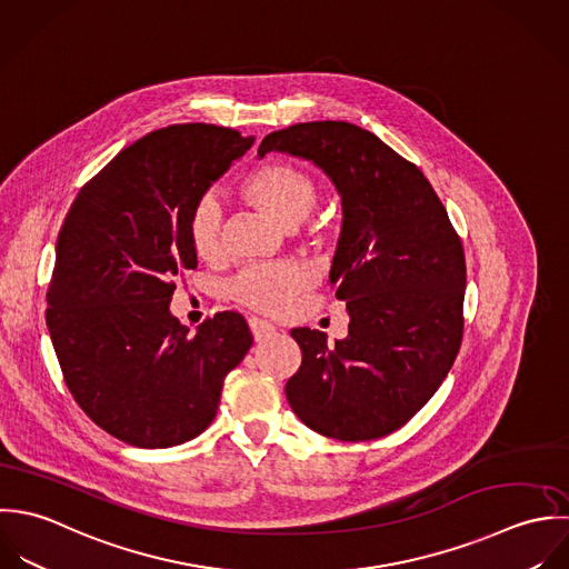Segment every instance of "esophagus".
Masks as SVG:
<instances>
[{"label": "esophagus", "instance_id": "34e87169", "mask_svg": "<svg viewBox=\"0 0 569 569\" xmlns=\"http://www.w3.org/2000/svg\"><path fill=\"white\" fill-rule=\"evenodd\" d=\"M248 328H250V332H252V339L257 342L268 341V339L277 332L272 323H268V321H263V319H257V317L248 319Z\"/></svg>", "mask_w": 569, "mask_h": 569}]
</instances>
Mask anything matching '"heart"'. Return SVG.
<instances>
[{
    "label": "heart",
    "instance_id": "b5f03b06",
    "mask_svg": "<svg viewBox=\"0 0 569 569\" xmlns=\"http://www.w3.org/2000/svg\"><path fill=\"white\" fill-rule=\"evenodd\" d=\"M241 193L281 227L301 224L319 200L317 180L301 167L274 160L254 169L243 182ZM224 220L227 211L216 193H204L189 216V239L196 254L204 261H218L224 254ZM297 230V228H295ZM301 237L312 248H328L335 239V228L312 222L301 230ZM306 286L303 272L292 263H270L243 268L230 283L228 297L239 306L257 312L277 315Z\"/></svg>",
    "mask_w": 569,
    "mask_h": 569
}]
</instances>
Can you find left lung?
Wrapping results in <instances>:
<instances>
[{
	"label": "left lung",
	"instance_id": "1",
	"mask_svg": "<svg viewBox=\"0 0 569 569\" xmlns=\"http://www.w3.org/2000/svg\"><path fill=\"white\" fill-rule=\"evenodd\" d=\"M312 160L341 193L342 230L330 270L347 303V337L297 328L301 367L286 382L292 411L342 442L407 425L453 367L463 335L466 259L425 173L371 131L345 120L268 133L259 156Z\"/></svg>",
	"mask_w": 569,
	"mask_h": 569
}]
</instances>
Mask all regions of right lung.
<instances>
[{
    "label": "right lung",
    "instance_id": "obj_1",
    "mask_svg": "<svg viewBox=\"0 0 569 569\" xmlns=\"http://www.w3.org/2000/svg\"><path fill=\"white\" fill-rule=\"evenodd\" d=\"M252 140L204 122L156 129L79 191L59 230L50 339L77 405L124 445L198 438L252 345L239 312H218L193 335L169 312L178 274L198 266L193 204Z\"/></svg>",
    "mask_w": 569,
    "mask_h": 569
}]
</instances>
